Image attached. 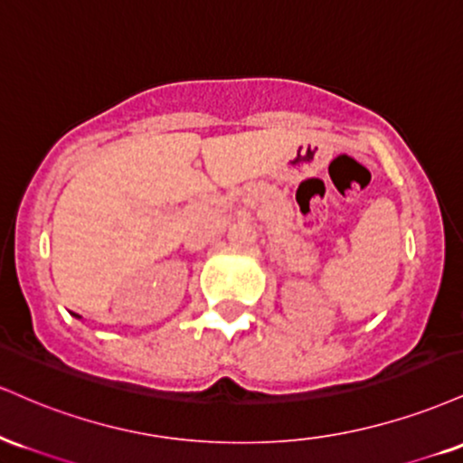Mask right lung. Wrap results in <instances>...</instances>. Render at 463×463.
I'll list each match as a JSON object with an SVG mask.
<instances>
[{
	"label": "right lung",
	"mask_w": 463,
	"mask_h": 463,
	"mask_svg": "<svg viewBox=\"0 0 463 463\" xmlns=\"http://www.w3.org/2000/svg\"><path fill=\"white\" fill-rule=\"evenodd\" d=\"M75 317H78V314H75ZM78 318H80V317H78Z\"/></svg>",
	"instance_id": "right-lung-1"
}]
</instances>
